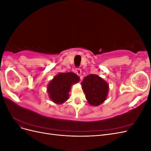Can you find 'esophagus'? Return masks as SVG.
I'll list each match as a JSON object with an SVG mask.
<instances>
[{"label": "esophagus", "instance_id": "34e87169", "mask_svg": "<svg viewBox=\"0 0 151 151\" xmlns=\"http://www.w3.org/2000/svg\"><path fill=\"white\" fill-rule=\"evenodd\" d=\"M76 74L78 75V76H81V73H82V71H81V69L79 68H76Z\"/></svg>", "mask_w": 151, "mask_h": 151}]
</instances>
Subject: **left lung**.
<instances>
[{
	"label": "left lung",
	"mask_w": 151,
	"mask_h": 151,
	"mask_svg": "<svg viewBox=\"0 0 151 151\" xmlns=\"http://www.w3.org/2000/svg\"><path fill=\"white\" fill-rule=\"evenodd\" d=\"M81 86L87 101L91 106H99L106 99L109 84L99 76L89 74L86 76L81 82Z\"/></svg>",
	"instance_id": "obj_1"
}]
</instances>
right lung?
<instances>
[{"instance_id":"obj_1","label":"right lung","mask_w":151,"mask_h":151,"mask_svg":"<svg viewBox=\"0 0 151 151\" xmlns=\"http://www.w3.org/2000/svg\"><path fill=\"white\" fill-rule=\"evenodd\" d=\"M80 77L74 72H60L55 76L47 86L49 98L57 104L65 103L69 98L71 87L79 83Z\"/></svg>"}]
</instances>
